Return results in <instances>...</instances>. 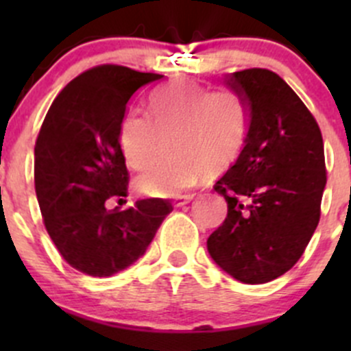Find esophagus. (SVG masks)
<instances>
[{"label":"esophagus","instance_id":"obj_1","mask_svg":"<svg viewBox=\"0 0 351 351\" xmlns=\"http://www.w3.org/2000/svg\"><path fill=\"white\" fill-rule=\"evenodd\" d=\"M193 193H189V195H182V197H178V198H175V207H183V205H186V204H190V202L193 200Z\"/></svg>","mask_w":351,"mask_h":351}]
</instances>
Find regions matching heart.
Segmentation results:
<instances>
[{
	"label": "heart",
	"instance_id": "heart-1",
	"mask_svg": "<svg viewBox=\"0 0 351 351\" xmlns=\"http://www.w3.org/2000/svg\"><path fill=\"white\" fill-rule=\"evenodd\" d=\"M149 117L139 110L123 115L119 144L127 166L147 168L165 149L169 153L137 178L139 192L151 197H178L193 186L208 162L228 166L241 153L247 134V110L231 91H210L178 81L156 91Z\"/></svg>",
	"mask_w": 351,
	"mask_h": 351
}]
</instances>
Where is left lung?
<instances>
[{"label":"left lung","instance_id":"obj_1","mask_svg":"<svg viewBox=\"0 0 351 351\" xmlns=\"http://www.w3.org/2000/svg\"><path fill=\"white\" fill-rule=\"evenodd\" d=\"M224 83L247 110L234 165L215 182L228 217L207 239L212 260L243 284H267L302 256L326 186L317 122L295 91L268 69H244Z\"/></svg>","mask_w":351,"mask_h":351}]
</instances>
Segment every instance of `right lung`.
Listing matches in <instances>:
<instances>
[{
	"label": "right lung",
	"instance_id": "add662e5",
	"mask_svg": "<svg viewBox=\"0 0 351 351\" xmlns=\"http://www.w3.org/2000/svg\"><path fill=\"white\" fill-rule=\"evenodd\" d=\"M162 74L98 66L56 97L35 143V192L45 229L62 258L91 277H112L136 263L173 210L161 198L108 210L127 197L129 173L119 129L130 97ZM122 200V198H120Z\"/></svg>",
	"mask_w": 351,
	"mask_h": 351
}]
</instances>
